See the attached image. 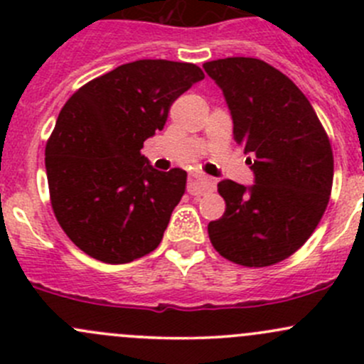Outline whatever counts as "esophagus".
<instances>
[{
  "mask_svg": "<svg viewBox=\"0 0 364 364\" xmlns=\"http://www.w3.org/2000/svg\"><path fill=\"white\" fill-rule=\"evenodd\" d=\"M215 186H216L215 179L208 178V176H203V174H193L188 181V192L192 193V196H203L205 192L215 190Z\"/></svg>",
  "mask_w": 364,
  "mask_h": 364,
  "instance_id": "esophagus-1",
  "label": "esophagus"
}]
</instances>
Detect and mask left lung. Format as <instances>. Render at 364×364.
I'll list each match as a JSON object with an SVG mask.
<instances>
[{
    "label": "left lung",
    "instance_id": "1",
    "mask_svg": "<svg viewBox=\"0 0 364 364\" xmlns=\"http://www.w3.org/2000/svg\"><path fill=\"white\" fill-rule=\"evenodd\" d=\"M223 91L234 141L252 153L255 183H218L222 218L209 222L215 250L230 262L266 267L299 250L321 222L333 186V149L308 98L257 58L208 61Z\"/></svg>",
    "mask_w": 364,
    "mask_h": 364
}]
</instances>
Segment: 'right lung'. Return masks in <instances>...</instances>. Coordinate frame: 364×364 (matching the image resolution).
<instances>
[{
  "instance_id": "obj_1",
  "label": "right lung",
  "mask_w": 364,
  "mask_h": 364,
  "mask_svg": "<svg viewBox=\"0 0 364 364\" xmlns=\"http://www.w3.org/2000/svg\"><path fill=\"white\" fill-rule=\"evenodd\" d=\"M204 73L193 63L139 60L68 98L46 146L53 211L75 247L107 264L155 250L186 188V172H161L141 155L172 102Z\"/></svg>"
}]
</instances>
